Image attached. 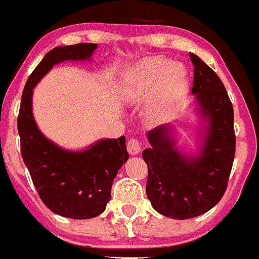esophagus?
<instances>
[{
  "mask_svg": "<svg viewBox=\"0 0 259 259\" xmlns=\"http://www.w3.org/2000/svg\"><path fill=\"white\" fill-rule=\"evenodd\" d=\"M126 148H127V151H129V154H132V155H137V154H139L143 149L142 142L135 139V138H132V139L127 142Z\"/></svg>",
  "mask_w": 259,
  "mask_h": 259,
  "instance_id": "34e87169",
  "label": "esophagus"
}]
</instances>
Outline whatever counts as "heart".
Wrapping results in <instances>:
<instances>
[{"instance_id":"b5f03b06","label":"heart","mask_w":259,"mask_h":259,"mask_svg":"<svg viewBox=\"0 0 259 259\" xmlns=\"http://www.w3.org/2000/svg\"><path fill=\"white\" fill-rule=\"evenodd\" d=\"M160 82L163 103H176L187 88V72L180 65H174L170 60L161 57L149 60L139 71V85L143 89H153Z\"/></svg>"}]
</instances>
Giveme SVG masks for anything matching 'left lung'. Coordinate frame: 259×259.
Here are the masks:
<instances>
[{"instance_id": "1", "label": "left lung", "mask_w": 259, "mask_h": 259, "mask_svg": "<svg viewBox=\"0 0 259 259\" xmlns=\"http://www.w3.org/2000/svg\"><path fill=\"white\" fill-rule=\"evenodd\" d=\"M194 66L192 93L209 119L199 155L188 158L174 148L163 125L148 133L150 148L143 151L148 165L146 195L154 209L173 219L204 214L224 195L236 154L233 105L218 75L190 52Z\"/></svg>"}]
</instances>
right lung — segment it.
I'll return each mask as SVG.
<instances>
[{
  "label": "right lung",
  "instance_id": "add662e5",
  "mask_svg": "<svg viewBox=\"0 0 259 259\" xmlns=\"http://www.w3.org/2000/svg\"><path fill=\"white\" fill-rule=\"evenodd\" d=\"M95 44L59 46L46 54L26 81L17 117L21 154L44 204L59 215L89 219L105 210L117 170L129 159L125 137L100 140L80 153L62 150L46 139L32 116V89L54 65L86 60Z\"/></svg>",
  "mask_w": 259,
  "mask_h": 259
}]
</instances>
